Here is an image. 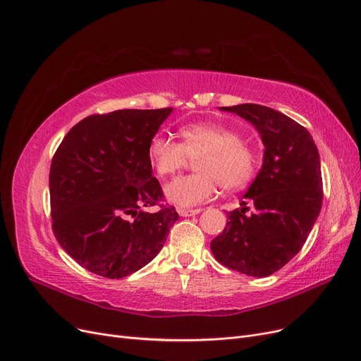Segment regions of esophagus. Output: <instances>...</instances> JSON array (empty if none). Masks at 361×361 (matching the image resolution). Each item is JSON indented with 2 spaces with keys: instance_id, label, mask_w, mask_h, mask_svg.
<instances>
[{
  "instance_id": "34e87169",
  "label": "esophagus",
  "mask_w": 361,
  "mask_h": 361,
  "mask_svg": "<svg viewBox=\"0 0 361 361\" xmlns=\"http://www.w3.org/2000/svg\"><path fill=\"white\" fill-rule=\"evenodd\" d=\"M202 209H184V208H178L177 212L181 215V216H192V215H197L200 214Z\"/></svg>"
}]
</instances>
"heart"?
I'll return each mask as SVG.
<instances>
[{
  "label": "heart",
  "instance_id": "1",
  "mask_svg": "<svg viewBox=\"0 0 361 361\" xmlns=\"http://www.w3.org/2000/svg\"><path fill=\"white\" fill-rule=\"evenodd\" d=\"M183 142L156 134L150 138L147 154L159 176H172L196 159V174L172 180L165 185L168 202L190 208L212 199L218 184L236 190L254 177L257 153L242 143V135L218 123H189L180 130Z\"/></svg>",
  "mask_w": 361,
  "mask_h": 361
}]
</instances>
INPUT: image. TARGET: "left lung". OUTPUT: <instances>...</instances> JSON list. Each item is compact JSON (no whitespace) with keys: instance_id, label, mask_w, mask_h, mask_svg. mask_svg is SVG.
Returning a JSON list of instances; mask_svg holds the SVG:
<instances>
[{"instance_id":"obj_1","label":"left lung","mask_w":361,"mask_h":361,"mask_svg":"<svg viewBox=\"0 0 361 361\" xmlns=\"http://www.w3.org/2000/svg\"><path fill=\"white\" fill-rule=\"evenodd\" d=\"M250 122L265 147L261 169L227 214L223 233L211 242L218 262L246 276L267 277L305 243L323 203L320 156L311 134L289 116L261 104L219 107ZM256 212L245 215V202Z\"/></svg>"}]
</instances>
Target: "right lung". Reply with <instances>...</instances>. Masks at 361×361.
Here are the masks:
<instances>
[{
  "label": "right lung",
  "mask_w": 361,
  "mask_h": 361,
  "mask_svg": "<svg viewBox=\"0 0 361 361\" xmlns=\"http://www.w3.org/2000/svg\"><path fill=\"white\" fill-rule=\"evenodd\" d=\"M172 114L123 109L78 122L50 168L53 231L59 245L88 271L122 279L159 254L176 208L150 214L164 193L152 176L147 147Z\"/></svg>",
  "instance_id": "obj_1"
}]
</instances>
